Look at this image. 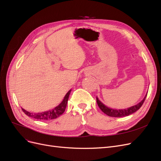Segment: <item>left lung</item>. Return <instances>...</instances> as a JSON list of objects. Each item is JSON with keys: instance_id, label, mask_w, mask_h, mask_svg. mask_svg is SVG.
<instances>
[{"instance_id": "left-lung-1", "label": "left lung", "mask_w": 161, "mask_h": 161, "mask_svg": "<svg viewBox=\"0 0 161 161\" xmlns=\"http://www.w3.org/2000/svg\"><path fill=\"white\" fill-rule=\"evenodd\" d=\"M147 94L146 95L144 98L142 99V101H140L139 103L137 105H135L131 108H129L128 109H114L105 106L104 104H103L99 100V99L97 97V103L101 110L103 112L104 114L108 115L110 117H114V118H120V117H124V116H128L129 115H131L134 114V112L138 111L141 107H142V104L145 101L146 97H147Z\"/></svg>"}]
</instances>
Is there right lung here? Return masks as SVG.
I'll use <instances>...</instances> for the list:
<instances>
[{"instance_id":"right-lung-1","label":"right lung","mask_w":161,"mask_h":161,"mask_svg":"<svg viewBox=\"0 0 161 161\" xmlns=\"http://www.w3.org/2000/svg\"><path fill=\"white\" fill-rule=\"evenodd\" d=\"M71 90H70L67 92L66 95H65L64 99L62 101V103L58 105L55 108L53 109L43 111L42 113H31L30 111H27L22 108L23 111L25 113L27 116L31 117V118H35L36 119H40V120H50L57 118L58 117H59L60 115H62L64 113L65 109L66 108V105L68 103V100H69V97L70 93Z\"/></svg>"}]
</instances>
